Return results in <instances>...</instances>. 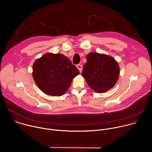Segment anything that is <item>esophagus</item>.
<instances>
[{"instance_id": "esophagus-1", "label": "esophagus", "mask_w": 152, "mask_h": 152, "mask_svg": "<svg viewBox=\"0 0 152 152\" xmlns=\"http://www.w3.org/2000/svg\"><path fill=\"white\" fill-rule=\"evenodd\" d=\"M76 67L78 69V70H79V72H81L82 70V65L81 64H77V66H76Z\"/></svg>"}]
</instances>
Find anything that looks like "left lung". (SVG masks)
<instances>
[{"instance_id": "obj_1", "label": "left lung", "mask_w": 152, "mask_h": 152, "mask_svg": "<svg viewBox=\"0 0 152 152\" xmlns=\"http://www.w3.org/2000/svg\"><path fill=\"white\" fill-rule=\"evenodd\" d=\"M82 76L90 88L97 93H104L115 85L120 69L115 60L107 55L90 53L86 56Z\"/></svg>"}]
</instances>
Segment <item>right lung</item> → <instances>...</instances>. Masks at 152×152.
I'll return each mask as SVG.
<instances>
[{"instance_id": "obj_1", "label": "right lung", "mask_w": 152, "mask_h": 152, "mask_svg": "<svg viewBox=\"0 0 152 152\" xmlns=\"http://www.w3.org/2000/svg\"><path fill=\"white\" fill-rule=\"evenodd\" d=\"M32 74L42 91L48 95L61 96L67 91L79 72L64 55L48 53L35 61Z\"/></svg>"}]
</instances>
